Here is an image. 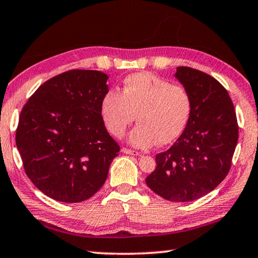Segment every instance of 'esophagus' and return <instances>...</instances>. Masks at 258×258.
Returning <instances> with one entry per match:
<instances>
[{"mask_svg": "<svg viewBox=\"0 0 258 258\" xmlns=\"http://www.w3.org/2000/svg\"><path fill=\"white\" fill-rule=\"evenodd\" d=\"M121 151H123L124 154H126V155H134V156H139L140 155L138 151H134L132 149H128V148H123V149H121Z\"/></svg>", "mask_w": 258, "mask_h": 258, "instance_id": "34e87169", "label": "esophagus"}]
</instances>
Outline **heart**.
I'll list each match as a JSON object with an SVG mask.
<instances>
[{
	"label": "heart",
	"instance_id": "heart-1",
	"mask_svg": "<svg viewBox=\"0 0 258 258\" xmlns=\"http://www.w3.org/2000/svg\"><path fill=\"white\" fill-rule=\"evenodd\" d=\"M101 117L113 137L121 138L137 115L139 124L128 137L137 148L172 143L184 131L191 113V95L183 85L150 73H138L123 81L121 93L110 90L101 101Z\"/></svg>",
	"mask_w": 258,
	"mask_h": 258
}]
</instances>
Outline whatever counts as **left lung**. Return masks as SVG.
Returning <instances> with one entry per match:
<instances>
[{
    "label": "left lung",
    "instance_id": "obj_1",
    "mask_svg": "<svg viewBox=\"0 0 258 258\" xmlns=\"http://www.w3.org/2000/svg\"><path fill=\"white\" fill-rule=\"evenodd\" d=\"M175 77L191 95L184 131L167 151L156 155L147 185L169 202H192L209 194L231 168L239 127L225 87L208 74L177 67Z\"/></svg>",
    "mask_w": 258,
    "mask_h": 258
}]
</instances>
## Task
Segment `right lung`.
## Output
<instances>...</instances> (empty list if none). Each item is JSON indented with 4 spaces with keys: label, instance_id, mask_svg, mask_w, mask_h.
I'll list each match as a JSON object with an SVG mask.
<instances>
[{
    "label": "right lung",
    "instance_id": "right-lung-1",
    "mask_svg": "<svg viewBox=\"0 0 258 258\" xmlns=\"http://www.w3.org/2000/svg\"><path fill=\"white\" fill-rule=\"evenodd\" d=\"M107 80L99 71H68L43 83L21 110L16 145L26 175L47 197L84 202L106 182L120 149L100 111Z\"/></svg>",
    "mask_w": 258,
    "mask_h": 258
}]
</instances>
